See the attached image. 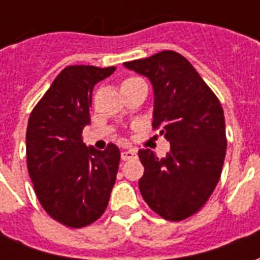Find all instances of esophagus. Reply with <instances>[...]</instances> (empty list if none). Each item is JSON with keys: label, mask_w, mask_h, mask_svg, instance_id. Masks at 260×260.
<instances>
[{"label": "esophagus", "mask_w": 260, "mask_h": 260, "mask_svg": "<svg viewBox=\"0 0 260 260\" xmlns=\"http://www.w3.org/2000/svg\"><path fill=\"white\" fill-rule=\"evenodd\" d=\"M121 158L126 161V160H132V158H136V150H124V152L121 153Z\"/></svg>", "instance_id": "obj_1"}]
</instances>
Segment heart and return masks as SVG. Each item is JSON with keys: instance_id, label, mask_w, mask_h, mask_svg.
Instances as JSON below:
<instances>
[{"instance_id": "b5f03b06", "label": "heart", "mask_w": 260, "mask_h": 260, "mask_svg": "<svg viewBox=\"0 0 260 260\" xmlns=\"http://www.w3.org/2000/svg\"><path fill=\"white\" fill-rule=\"evenodd\" d=\"M135 79H138V78H128V79H125L124 82H122V85H124V83H126V82H131V80H135Z\"/></svg>"}]
</instances>
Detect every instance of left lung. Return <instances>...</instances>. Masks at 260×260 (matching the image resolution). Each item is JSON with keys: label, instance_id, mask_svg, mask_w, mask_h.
<instances>
[{"label": "left lung", "instance_id": "8db88e82", "mask_svg": "<svg viewBox=\"0 0 260 260\" xmlns=\"http://www.w3.org/2000/svg\"><path fill=\"white\" fill-rule=\"evenodd\" d=\"M146 76L154 91L153 128L170 142L158 158L141 149L139 189L149 207L170 221L199 212L217 185L227 139L223 107L191 62L175 51L124 62Z\"/></svg>", "mask_w": 260, "mask_h": 260}]
</instances>
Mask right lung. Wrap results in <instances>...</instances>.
Instances as JSON below:
<instances>
[{
  "label": "right lung",
  "mask_w": 260,
  "mask_h": 260,
  "mask_svg": "<svg viewBox=\"0 0 260 260\" xmlns=\"http://www.w3.org/2000/svg\"><path fill=\"white\" fill-rule=\"evenodd\" d=\"M114 71L115 67H67L29 117L27 171L43 209L67 227L94 223L115 184L118 147L111 143L100 152L82 141V131L90 124L93 87Z\"/></svg>",
  "instance_id": "1"
}]
</instances>
